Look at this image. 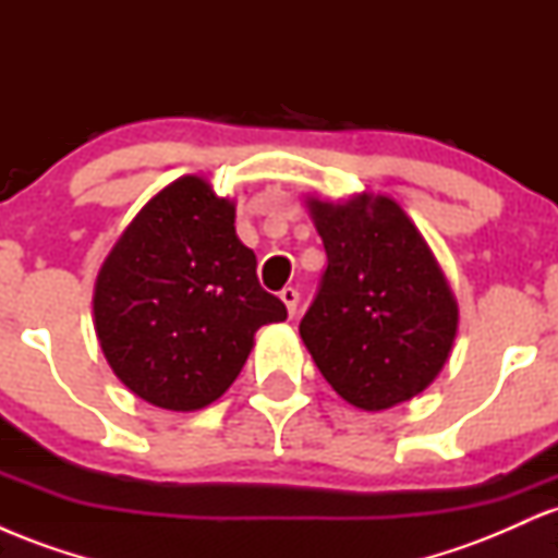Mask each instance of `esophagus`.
<instances>
[{"label": "esophagus", "mask_w": 558, "mask_h": 558, "mask_svg": "<svg viewBox=\"0 0 558 558\" xmlns=\"http://www.w3.org/2000/svg\"><path fill=\"white\" fill-rule=\"evenodd\" d=\"M280 301H283L286 304V310H288V315H296V306H299V291L296 288H283V291H280Z\"/></svg>", "instance_id": "1"}]
</instances>
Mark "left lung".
<instances>
[{
    "label": "left lung",
    "instance_id": "8db88e82",
    "mask_svg": "<svg viewBox=\"0 0 558 558\" xmlns=\"http://www.w3.org/2000/svg\"><path fill=\"white\" fill-rule=\"evenodd\" d=\"M328 270L301 341L332 390L364 412L414 399L438 377L459 328V304L433 248L383 194L306 198Z\"/></svg>",
    "mask_w": 558,
    "mask_h": 558
}]
</instances>
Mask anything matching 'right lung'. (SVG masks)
Masks as SVG:
<instances>
[{
    "mask_svg": "<svg viewBox=\"0 0 558 558\" xmlns=\"http://www.w3.org/2000/svg\"><path fill=\"white\" fill-rule=\"evenodd\" d=\"M235 204L202 175H183L141 207L94 286L105 360L138 399L196 412L233 386L262 325L286 304L257 280L235 235Z\"/></svg>",
    "mask_w": 558,
    "mask_h": 558,
    "instance_id": "obj_1",
    "label": "right lung"
}]
</instances>
